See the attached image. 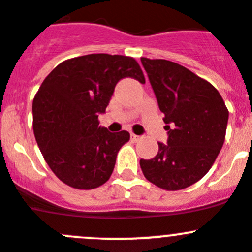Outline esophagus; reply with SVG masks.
Here are the masks:
<instances>
[{
    "mask_svg": "<svg viewBox=\"0 0 252 252\" xmlns=\"http://www.w3.org/2000/svg\"><path fill=\"white\" fill-rule=\"evenodd\" d=\"M131 140H132L133 142H136V141H138V140H140V136L135 135V133H131Z\"/></svg>",
    "mask_w": 252,
    "mask_h": 252,
    "instance_id": "1",
    "label": "esophagus"
}]
</instances>
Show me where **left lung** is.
I'll return each instance as SVG.
<instances>
[{"mask_svg":"<svg viewBox=\"0 0 252 252\" xmlns=\"http://www.w3.org/2000/svg\"><path fill=\"white\" fill-rule=\"evenodd\" d=\"M159 110L164 114L167 145L141 159L146 179L166 190H179L202 179L225 141L227 111L221 95L189 69L164 59L141 58Z\"/></svg>","mask_w":252,"mask_h":252,"instance_id":"8db88e82","label":"left lung"}]
</instances>
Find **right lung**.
<instances>
[{"label":"right lung","instance_id":"add662e5","mask_svg":"<svg viewBox=\"0 0 252 252\" xmlns=\"http://www.w3.org/2000/svg\"><path fill=\"white\" fill-rule=\"evenodd\" d=\"M145 83L131 57L88 54L68 59L50 71L33 99V131L53 173L76 189H94L109 181L127 131L99 126L121 79Z\"/></svg>","mask_w":252,"mask_h":252}]
</instances>
